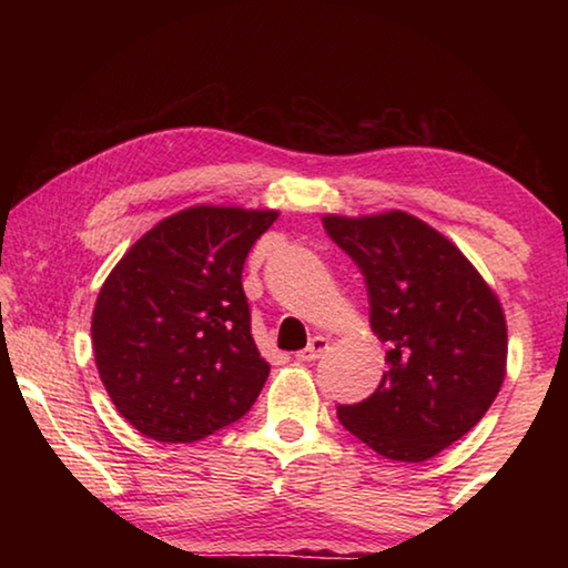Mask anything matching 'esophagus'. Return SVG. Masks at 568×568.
<instances>
[{"label":"esophagus","mask_w":568,"mask_h":568,"mask_svg":"<svg viewBox=\"0 0 568 568\" xmlns=\"http://www.w3.org/2000/svg\"><path fill=\"white\" fill-rule=\"evenodd\" d=\"M328 345H331V341L328 338H323V335H315V338L305 345V348L297 353V361H303V363H313V361H318L321 355L328 351Z\"/></svg>","instance_id":"1"}]
</instances>
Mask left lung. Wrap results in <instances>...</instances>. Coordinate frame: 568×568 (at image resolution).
Returning a JSON list of instances; mask_svg holds the SVG:
<instances>
[{
  "mask_svg": "<svg viewBox=\"0 0 568 568\" xmlns=\"http://www.w3.org/2000/svg\"><path fill=\"white\" fill-rule=\"evenodd\" d=\"M325 233L361 267L371 328L388 371L338 418L376 454L420 464L466 436L506 376V318L496 293L446 235L400 210L325 215Z\"/></svg>",
  "mask_w": 568,
  "mask_h": 568,
  "instance_id": "8db88e82",
  "label": "left lung"
}]
</instances>
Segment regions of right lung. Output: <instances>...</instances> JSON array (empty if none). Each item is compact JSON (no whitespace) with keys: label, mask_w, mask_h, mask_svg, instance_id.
<instances>
[{"label":"right lung","mask_w":568,"mask_h":568,"mask_svg":"<svg viewBox=\"0 0 568 568\" xmlns=\"http://www.w3.org/2000/svg\"><path fill=\"white\" fill-rule=\"evenodd\" d=\"M275 220V210L187 207L148 230L102 283L94 363L142 436L192 444L261 396L271 365L250 333L243 265Z\"/></svg>","instance_id":"add662e5"}]
</instances>
